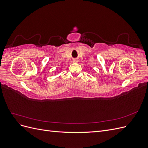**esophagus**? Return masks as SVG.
<instances>
[{"instance_id":"esophagus-1","label":"esophagus","mask_w":148,"mask_h":148,"mask_svg":"<svg viewBox=\"0 0 148 148\" xmlns=\"http://www.w3.org/2000/svg\"><path fill=\"white\" fill-rule=\"evenodd\" d=\"M74 62H78V60L75 59V60H74Z\"/></svg>"}]
</instances>
